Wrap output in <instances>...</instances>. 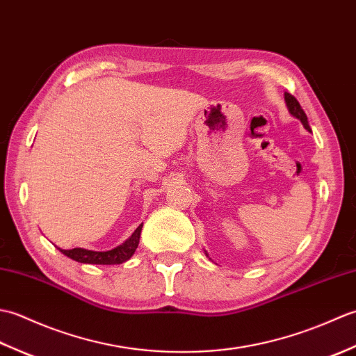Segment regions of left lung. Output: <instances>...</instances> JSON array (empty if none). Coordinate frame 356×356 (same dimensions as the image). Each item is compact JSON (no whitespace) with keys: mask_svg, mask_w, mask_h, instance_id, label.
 I'll list each match as a JSON object with an SVG mask.
<instances>
[{"mask_svg":"<svg viewBox=\"0 0 356 356\" xmlns=\"http://www.w3.org/2000/svg\"><path fill=\"white\" fill-rule=\"evenodd\" d=\"M284 99H286V104H287V108H289V111H291V115L295 116L297 119H300L301 124L305 125L306 130L311 131V127H309V122H307V116H306L305 110L301 108L300 102L295 99V97L291 93H284Z\"/></svg>","mask_w":356,"mask_h":356,"instance_id":"1","label":"left lung"}]
</instances>
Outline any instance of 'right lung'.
<instances>
[{"label":"right lung","mask_w":356,"mask_h":356,"mask_svg":"<svg viewBox=\"0 0 356 356\" xmlns=\"http://www.w3.org/2000/svg\"><path fill=\"white\" fill-rule=\"evenodd\" d=\"M142 225H139L136 231L131 234V237L122 245L111 249V251L97 252V251H88V249L74 248V249H59L64 255L70 257L72 260L79 263H90V264H120L127 261L134 254L136 248L139 245Z\"/></svg>","instance_id":"add662e5"}]
</instances>
